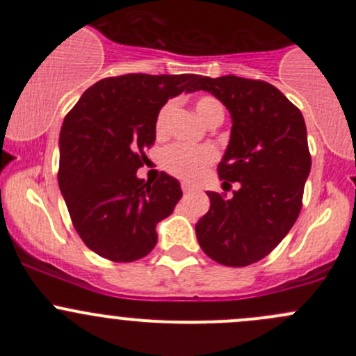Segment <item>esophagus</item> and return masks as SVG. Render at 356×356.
<instances>
[{
	"mask_svg": "<svg viewBox=\"0 0 356 356\" xmlns=\"http://www.w3.org/2000/svg\"><path fill=\"white\" fill-rule=\"evenodd\" d=\"M181 188H182V191L186 193V195H188V193H193V191H195V189H193V186H189L188 182H182Z\"/></svg>",
	"mask_w": 356,
	"mask_h": 356,
	"instance_id": "obj_1",
	"label": "esophagus"
}]
</instances>
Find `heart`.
I'll return each instance as SVG.
<instances>
[{
	"mask_svg": "<svg viewBox=\"0 0 356 356\" xmlns=\"http://www.w3.org/2000/svg\"><path fill=\"white\" fill-rule=\"evenodd\" d=\"M195 108L200 118H203L204 122H210L215 117H224V106L213 96H200L195 102ZM170 110L172 103H167L158 111L155 122L158 136L165 132V125H167V117ZM215 160H217V149L210 145L193 146L177 143V145L168 146L163 155H161V165H163L165 170L186 182H198L204 175L207 168Z\"/></svg>",
	"mask_w": 356,
	"mask_h": 356,
	"instance_id": "1",
	"label": "heart"
}]
</instances>
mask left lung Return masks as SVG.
<instances>
[{
    "instance_id": "left-lung-1",
    "label": "left lung",
    "mask_w": 356,
    "mask_h": 356,
    "mask_svg": "<svg viewBox=\"0 0 356 356\" xmlns=\"http://www.w3.org/2000/svg\"><path fill=\"white\" fill-rule=\"evenodd\" d=\"M195 89L211 92L231 111V141L217 170L224 191L239 186L229 200L207 193L210 210L196 224V238L217 264L246 267L267 257L300 215L312 167L307 125L268 82L198 77Z\"/></svg>"
}]
</instances>
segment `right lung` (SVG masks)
Wrapping results in <instances>:
<instances>
[{
	"label": "right lung",
	"mask_w": 356,
	"mask_h": 356,
	"mask_svg": "<svg viewBox=\"0 0 356 356\" xmlns=\"http://www.w3.org/2000/svg\"><path fill=\"white\" fill-rule=\"evenodd\" d=\"M198 75L127 74L92 84L60 131L58 184L84 245L111 261H134L156 245V224L174 211L182 191L165 172L138 179L145 149L155 143L156 115Z\"/></svg>",
	"instance_id": "add662e5"
}]
</instances>
